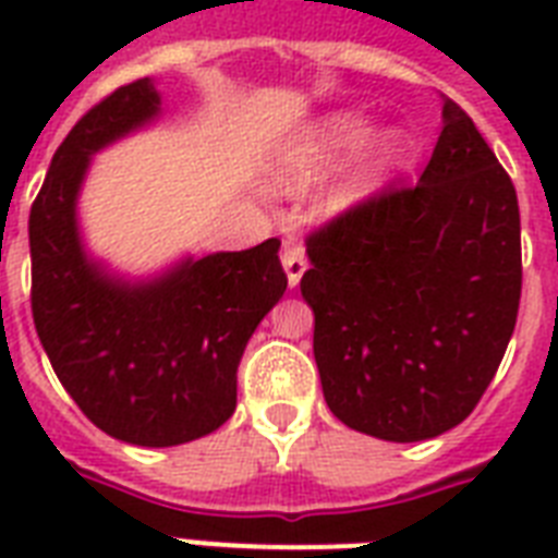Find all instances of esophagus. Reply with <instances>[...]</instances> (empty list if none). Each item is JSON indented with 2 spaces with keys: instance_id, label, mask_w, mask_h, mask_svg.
<instances>
[{
  "instance_id": "esophagus-1",
  "label": "esophagus",
  "mask_w": 558,
  "mask_h": 558,
  "mask_svg": "<svg viewBox=\"0 0 558 558\" xmlns=\"http://www.w3.org/2000/svg\"><path fill=\"white\" fill-rule=\"evenodd\" d=\"M280 263H283V269H287L289 287L295 289L301 275L306 271V254L304 248H301V243H295V240H283V245H280Z\"/></svg>"
}]
</instances>
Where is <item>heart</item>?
Instances as JSON below:
<instances>
[{
    "mask_svg": "<svg viewBox=\"0 0 558 558\" xmlns=\"http://www.w3.org/2000/svg\"><path fill=\"white\" fill-rule=\"evenodd\" d=\"M365 118L356 112H339V116L324 118L322 124L313 130L289 138L280 144L271 159V179L287 191H304L324 179L344 156H348L365 135ZM402 156V135L399 133H379L367 144V150L359 156V161L348 170V177L332 187L330 205L344 208L359 193L379 177L381 170L390 168Z\"/></svg>",
    "mask_w": 558,
    "mask_h": 558,
    "instance_id": "heart-1",
    "label": "heart"
}]
</instances>
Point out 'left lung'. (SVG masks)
<instances>
[{"label": "left lung", "mask_w": 558, "mask_h": 558, "mask_svg": "<svg viewBox=\"0 0 558 558\" xmlns=\"http://www.w3.org/2000/svg\"><path fill=\"white\" fill-rule=\"evenodd\" d=\"M301 295L341 423L390 442L466 420L515 330L521 219L512 179L472 118L442 98L416 185H388L306 240Z\"/></svg>", "instance_id": "left-lung-1"}]
</instances>
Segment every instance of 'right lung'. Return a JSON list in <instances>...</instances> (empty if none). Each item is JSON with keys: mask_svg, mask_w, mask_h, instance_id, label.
<instances>
[{"mask_svg": "<svg viewBox=\"0 0 558 558\" xmlns=\"http://www.w3.org/2000/svg\"><path fill=\"white\" fill-rule=\"evenodd\" d=\"M159 112L150 77L95 104L57 147L28 219L31 313L57 379L100 432L147 449L205 437L234 414L245 344L287 292L275 236L147 280L86 254L77 196L89 159Z\"/></svg>", "mask_w": 558, "mask_h": 558, "instance_id": "obj_1", "label": "right lung"}]
</instances>
